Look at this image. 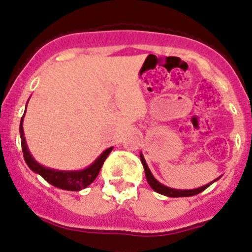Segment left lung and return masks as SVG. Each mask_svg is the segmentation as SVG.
I'll return each mask as SVG.
<instances>
[{
	"label": "left lung",
	"mask_w": 252,
	"mask_h": 252,
	"mask_svg": "<svg viewBox=\"0 0 252 252\" xmlns=\"http://www.w3.org/2000/svg\"><path fill=\"white\" fill-rule=\"evenodd\" d=\"M140 160H142V164H143V167H144V172H146V178H147V181H148L149 186L153 188L154 191L158 192V193H160V194H164V196H168V197L194 196V194H198L199 192L205 191L208 186L214 183V182H211V183H208V185L203 186V187L196 188V189H174V188L165 187V186H163L162 183H159L157 180H156V178H154L153 174H152L151 171H149L148 165H147L146 160H144V158H143L142 154H140ZM215 181H216V180H215Z\"/></svg>",
	"instance_id": "1"
}]
</instances>
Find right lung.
<instances>
[{
    "mask_svg": "<svg viewBox=\"0 0 252 252\" xmlns=\"http://www.w3.org/2000/svg\"><path fill=\"white\" fill-rule=\"evenodd\" d=\"M20 135H21V147L22 153H24V158L26 164L32 169L33 172L38 173L40 176L46 180L50 185L55 186V187L61 188V189H66V191H80L83 188L88 187L94 180L98 177L99 172H100L101 165H103L104 160L109 156L113 148H108L100 154V157L95 160L92 165H89L87 169L78 172H61V171H54V169H49L46 167L38 164L32 156L30 154L29 149L26 146V140L24 137V128H22V119L21 126H20Z\"/></svg>",
    "mask_w": 252,
    "mask_h": 252,
    "instance_id": "right-lung-1",
    "label": "right lung"
}]
</instances>
